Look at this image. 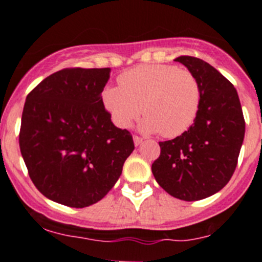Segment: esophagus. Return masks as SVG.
Returning a JSON list of instances; mask_svg holds the SVG:
<instances>
[{
  "mask_svg": "<svg viewBox=\"0 0 262 262\" xmlns=\"http://www.w3.org/2000/svg\"><path fill=\"white\" fill-rule=\"evenodd\" d=\"M133 141H134V145H136V146H139V145H141V143L143 142V139L141 138V137H138V136H134L133 137Z\"/></svg>",
  "mask_w": 262,
  "mask_h": 262,
  "instance_id": "esophagus-1",
  "label": "esophagus"
}]
</instances>
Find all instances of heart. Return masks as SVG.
<instances>
[{
  "mask_svg": "<svg viewBox=\"0 0 262 262\" xmlns=\"http://www.w3.org/2000/svg\"><path fill=\"white\" fill-rule=\"evenodd\" d=\"M120 86L106 88L102 99L114 123L129 128L141 111L139 129L168 138L189 130L202 102L199 81L173 64H142L119 76Z\"/></svg>",
  "mask_w": 262,
  "mask_h": 262,
  "instance_id": "heart-1",
  "label": "heart"
}]
</instances>
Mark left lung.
Returning a JSON list of instances; mask_svg holds the SVG:
<instances>
[{
	"mask_svg": "<svg viewBox=\"0 0 262 262\" xmlns=\"http://www.w3.org/2000/svg\"><path fill=\"white\" fill-rule=\"evenodd\" d=\"M174 60L196 77L202 102L189 130L159 142L160 156L151 169L168 194L194 202L216 194L230 181L243 145L246 123L235 88L216 68L186 55Z\"/></svg>",
	"mask_w": 262,
	"mask_h": 262,
	"instance_id": "1",
	"label": "left lung"
}]
</instances>
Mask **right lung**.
I'll list each match as a JSON object with an SVG mask.
<instances>
[{"label": "right lung", "instance_id": "add662e5", "mask_svg": "<svg viewBox=\"0 0 262 262\" xmlns=\"http://www.w3.org/2000/svg\"><path fill=\"white\" fill-rule=\"evenodd\" d=\"M111 68H66L27 95L19 146L38 191L84 208L114 187L134 143L111 121L102 92Z\"/></svg>", "mask_w": 262, "mask_h": 262}]
</instances>
